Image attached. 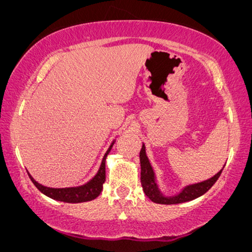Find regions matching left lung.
<instances>
[{
	"instance_id": "1",
	"label": "left lung",
	"mask_w": 252,
	"mask_h": 252,
	"mask_svg": "<svg viewBox=\"0 0 252 252\" xmlns=\"http://www.w3.org/2000/svg\"><path fill=\"white\" fill-rule=\"evenodd\" d=\"M140 164H141V185H142L144 194L147 197L157 204H180V203L189 202L192 199L198 198L199 196L204 195L210 188L215 185V182L218 180V178L221 174L223 170L222 166L218 173L213 175L210 179H206L204 181L196 182L182 187V189L174 195H165L158 185L156 173H155L154 167L151 166V163L146 153V146L142 143V148L140 151Z\"/></svg>"
}]
</instances>
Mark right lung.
I'll list each match as a JSON object with an SVG mask.
<instances>
[{
  "label": "right lung",
  "instance_id": "right-lung-1",
  "mask_svg": "<svg viewBox=\"0 0 252 252\" xmlns=\"http://www.w3.org/2000/svg\"><path fill=\"white\" fill-rule=\"evenodd\" d=\"M116 142V139L112 141L110 147L106 150V153L103 156V159L99 165V168L94 177L91 180L86 182V184L81 186H77V187H65V188H51L46 187V186L39 184V182L34 180V178L31 175L29 172V177L34 184V186L39 189V190L44 194L48 197L56 199L60 202L65 203H82V202H89L95 199L99 194L102 192L103 184L105 181V159L108 156L110 150L112 149L113 144Z\"/></svg>",
  "mask_w": 252,
  "mask_h": 252
}]
</instances>
